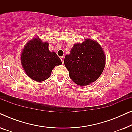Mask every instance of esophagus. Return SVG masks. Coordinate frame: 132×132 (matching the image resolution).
<instances>
[{"label": "esophagus", "mask_w": 132, "mask_h": 132, "mask_svg": "<svg viewBox=\"0 0 132 132\" xmlns=\"http://www.w3.org/2000/svg\"><path fill=\"white\" fill-rule=\"evenodd\" d=\"M60 59H61V61H62V64H64V57H60Z\"/></svg>", "instance_id": "obj_1"}]
</instances>
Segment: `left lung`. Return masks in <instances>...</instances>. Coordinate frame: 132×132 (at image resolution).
<instances>
[{
  "instance_id": "obj_1",
  "label": "left lung",
  "mask_w": 132,
  "mask_h": 132,
  "mask_svg": "<svg viewBox=\"0 0 132 132\" xmlns=\"http://www.w3.org/2000/svg\"><path fill=\"white\" fill-rule=\"evenodd\" d=\"M103 50L97 41L85 39L82 43L74 45L64 64L69 71L70 79L80 86L95 82L102 75L105 66Z\"/></svg>"
}]
</instances>
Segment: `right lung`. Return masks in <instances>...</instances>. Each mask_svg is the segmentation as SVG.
<instances>
[{"mask_svg":"<svg viewBox=\"0 0 132 132\" xmlns=\"http://www.w3.org/2000/svg\"><path fill=\"white\" fill-rule=\"evenodd\" d=\"M21 62L26 75L37 82L47 79L54 67L62 64L55 52L49 51L48 43H43L39 38L32 39L25 45Z\"/></svg>","mask_w":132,"mask_h":132,"instance_id":"right-lung-1","label":"right lung"}]
</instances>
